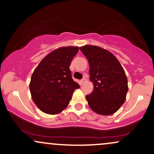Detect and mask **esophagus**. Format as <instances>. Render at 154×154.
<instances>
[{
    "mask_svg": "<svg viewBox=\"0 0 154 154\" xmlns=\"http://www.w3.org/2000/svg\"><path fill=\"white\" fill-rule=\"evenodd\" d=\"M85 81H86V79H85V77H83V78L81 79V81H80V82H81V84H84L85 82Z\"/></svg>",
    "mask_w": 154,
    "mask_h": 154,
    "instance_id": "34e87169",
    "label": "esophagus"
}]
</instances>
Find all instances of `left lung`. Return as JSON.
<instances>
[{"label":"left lung","mask_w":154,"mask_h":154,"mask_svg":"<svg viewBox=\"0 0 154 154\" xmlns=\"http://www.w3.org/2000/svg\"><path fill=\"white\" fill-rule=\"evenodd\" d=\"M90 64L94 88L86 95L89 106L95 113L111 115L119 110L126 99L128 78L119 61L111 53L93 45L80 47Z\"/></svg>","instance_id":"left-lung-1"}]
</instances>
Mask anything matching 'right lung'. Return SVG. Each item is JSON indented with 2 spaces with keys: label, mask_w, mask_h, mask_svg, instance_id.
I'll list each match as a JSON object with an SVG mask.
<instances>
[{
  "label": "right lung",
  "mask_w": 154,
  "mask_h": 154,
  "mask_svg": "<svg viewBox=\"0 0 154 154\" xmlns=\"http://www.w3.org/2000/svg\"><path fill=\"white\" fill-rule=\"evenodd\" d=\"M78 47L56 49L47 55L35 69L29 89L33 101L44 113L56 114L67 107L79 85L73 80L70 64Z\"/></svg>",
  "instance_id": "obj_1"
}]
</instances>
